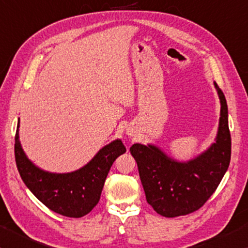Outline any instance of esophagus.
<instances>
[{"instance_id": "obj_1", "label": "esophagus", "mask_w": 248, "mask_h": 248, "mask_svg": "<svg viewBox=\"0 0 248 248\" xmlns=\"http://www.w3.org/2000/svg\"><path fill=\"white\" fill-rule=\"evenodd\" d=\"M127 134L129 135V136H133V129H127Z\"/></svg>"}]
</instances>
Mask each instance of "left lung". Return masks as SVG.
<instances>
[{"label": "left lung", "instance_id": "left-lung-1", "mask_svg": "<svg viewBox=\"0 0 248 248\" xmlns=\"http://www.w3.org/2000/svg\"><path fill=\"white\" fill-rule=\"evenodd\" d=\"M220 100L216 141L188 161H178L154 144H134L130 153L137 162L146 201L166 217L186 216L199 210L216 191L227 172L232 156L224 94L213 82Z\"/></svg>", "mask_w": 248, "mask_h": 248}]
</instances>
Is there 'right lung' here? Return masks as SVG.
I'll use <instances>...</instances> for the list:
<instances>
[{"instance_id":"right-lung-1","label":"right lung","mask_w":248,"mask_h":248,"mask_svg":"<svg viewBox=\"0 0 248 248\" xmlns=\"http://www.w3.org/2000/svg\"><path fill=\"white\" fill-rule=\"evenodd\" d=\"M18 120L16 134V163L22 181L41 202L55 213L69 217H81L96 206L105 179L115 158L126 153L121 140L105 145L94 157L67 173L49 172L41 169L29 160L19 140Z\"/></svg>"}]
</instances>
